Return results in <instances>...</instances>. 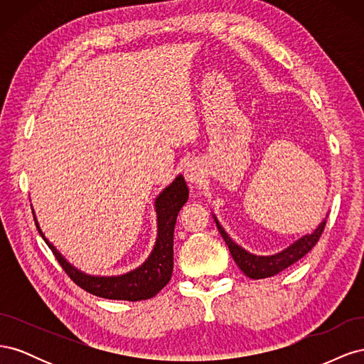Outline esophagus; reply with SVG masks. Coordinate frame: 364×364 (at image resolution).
<instances>
[{
	"mask_svg": "<svg viewBox=\"0 0 364 364\" xmlns=\"http://www.w3.org/2000/svg\"><path fill=\"white\" fill-rule=\"evenodd\" d=\"M185 178H186V181L191 182V183H199L203 179V171H202V168L199 167V165L191 162V164L186 165Z\"/></svg>",
	"mask_w": 364,
	"mask_h": 364,
	"instance_id": "esophagus-1",
	"label": "esophagus"
}]
</instances>
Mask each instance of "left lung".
<instances>
[{"label":"left lung","mask_w":364,"mask_h":364,"mask_svg":"<svg viewBox=\"0 0 364 364\" xmlns=\"http://www.w3.org/2000/svg\"><path fill=\"white\" fill-rule=\"evenodd\" d=\"M213 217L215 220L218 232L222 234L223 240L226 241L230 255H232L235 264L241 269V272H243L246 277H249L252 279H262V278L274 277V274H278L279 272L290 267L291 264H294L296 261H299L302 257H305L306 253L316 246L318 238H321L323 229H325V225H326L328 214L322 220V222L318 223V226L313 230L311 234H306L301 238H297L289 247H285L284 250H281L278 253H273V255H255V253H250L246 249L238 246L235 241L228 235L223 226L218 223L217 217L214 214H213Z\"/></svg>","instance_id":"obj_1"}]
</instances>
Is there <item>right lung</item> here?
<instances>
[{
  "label": "right lung",
  "instance_id": "1",
  "mask_svg": "<svg viewBox=\"0 0 364 364\" xmlns=\"http://www.w3.org/2000/svg\"><path fill=\"white\" fill-rule=\"evenodd\" d=\"M186 200H188V186H186L183 176L179 174L155 199L158 235L149 258L139 267L123 274H117V277H98V274L95 277V274H87L74 267L53 246V243H50L48 238H46L35 213L33 215H35V223L41 237L46 240L62 269L79 287L98 297H105V299L136 302L156 296L171 279L174 225L181 208Z\"/></svg>",
  "mask_w": 364,
  "mask_h": 364
}]
</instances>
